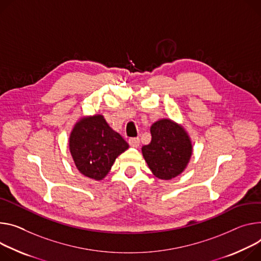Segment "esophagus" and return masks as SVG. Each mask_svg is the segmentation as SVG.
<instances>
[{
	"label": "esophagus",
	"mask_w": 261,
	"mask_h": 261,
	"mask_svg": "<svg viewBox=\"0 0 261 261\" xmlns=\"http://www.w3.org/2000/svg\"><path fill=\"white\" fill-rule=\"evenodd\" d=\"M128 143H129V145H130L131 147H133V148H137V147L139 146L140 140H139V138H138V137H131V138H129Z\"/></svg>",
	"instance_id": "1"
}]
</instances>
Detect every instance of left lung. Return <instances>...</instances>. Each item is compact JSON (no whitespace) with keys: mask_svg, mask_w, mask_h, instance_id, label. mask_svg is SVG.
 Masks as SVG:
<instances>
[{"mask_svg":"<svg viewBox=\"0 0 261 261\" xmlns=\"http://www.w3.org/2000/svg\"><path fill=\"white\" fill-rule=\"evenodd\" d=\"M151 143L141 148L155 177L171 180L180 175L191 159L193 147L185 130L164 118L151 126Z\"/></svg>","mask_w":261,"mask_h":261,"instance_id":"obj_1","label":"left lung"}]
</instances>
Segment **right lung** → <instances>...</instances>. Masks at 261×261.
Instances as JSON below:
<instances>
[{"label": "right lung", "instance_id": "1", "mask_svg": "<svg viewBox=\"0 0 261 261\" xmlns=\"http://www.w3.org/2000/svg\"><path fill=\"white\" fill-rule=\"evenodd\" d=\"M128 147L127 141L99 114L82 118L69 136V151L77 169L94 180H102Z\"/></svg>", "mask_w": 261, "mask_h": 261}]
</instances>
